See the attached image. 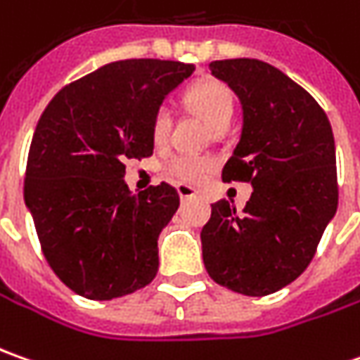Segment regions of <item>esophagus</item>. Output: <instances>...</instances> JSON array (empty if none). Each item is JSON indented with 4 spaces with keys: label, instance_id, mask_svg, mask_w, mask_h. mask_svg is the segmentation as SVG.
I'll use <instances>...</instances> for the list:
<instances>
[{
    "label": "esophagus",
    "instance_id": "obj_1",
    "mask_svg": "<svg viewBox=\"0 0 360 360\" xmlns=\"http://www.w3.org/2000/svg\"><path fill=\"white\" fill-rule=\"evenodd\" d=\"M177 193H179L181 201H187V199H191V197H195V195H197V189H195V187H191V185L179 183V185H177Z\"/></svg>",
    "mask_w": 360,
    "mask_h": 360
}]
</instances>
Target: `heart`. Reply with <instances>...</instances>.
Listing matches in <instances>:
<instances>
[{
  "label": "heart",
  "mask_w": 360,
  "mask_h": 360,
  "mask_svg": "<svg viewBox=\"0 0 360 360\" xmlns=\"http://www.w3.org/2000/svg\"><path fill=\"white\" fill-rule=\"evenodd\" d=\"M185 103L195 115L203 119L211 129L229 125L235 101L231 91L219 81H199L185 91ZM173 127V115L167 107H159L151 123V135L157 145H165ZM169 173L185 181H197L211 169V159L195 155H177L167 163Z\"/></svg>",
  "instance_id": "b5f03b06"
}]
</instances>
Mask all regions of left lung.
Returning a JSON list of instances; mask_svg holds the SVG:
<instances>
[{
    "label": "left lung",
    "mask_w": 360,
    "mask_h": 360,
    "mask_svg": "<svg viewBox=\"0 0 360 360\" xmlns=\"http://www.w3.org/2000/svg\"><path fill=\"white\" fill-rule=\"evenodd\" d=\"M243 111L223 181L253 185L243 211L221 199L201 231L209 277L263 297L297 279L337 213L335 137L325 111L283 71L259 59L211 61Z\"/></svg>",
    "instance_id": "obj_1"
}]
</instances>
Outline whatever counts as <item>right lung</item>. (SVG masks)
Here are the masks:
<instances>
[{"instance_id":"obj_1","label":"right lung","mask_w":360,"mask_h":360,"mask_svg":"<svg viewBox=\"0 0 360 360\" xmlns=\"http://www.w3.org/2000/svg\"><path fill=\"white\" fill-rule=\"evenodd\" d=\"M193 71L161 59L107 63L65 85L39 117L25 207L49 266L85 299L111 301L155 279L157 239L179 195L167 183L131 193L123 161L153 153L157 109Z\"/></svg>"}]
</instances>
